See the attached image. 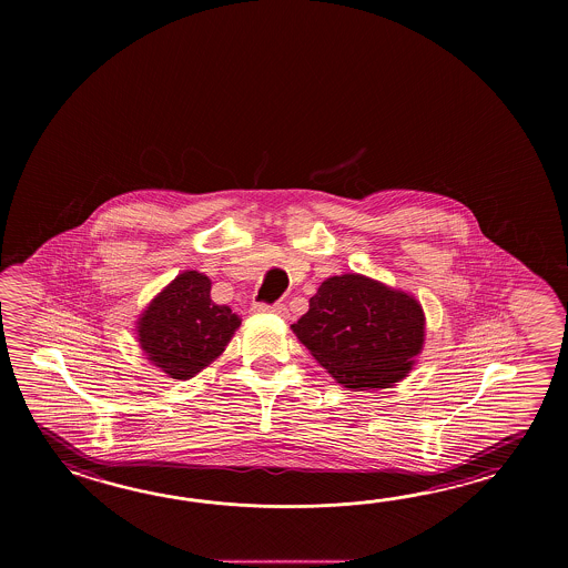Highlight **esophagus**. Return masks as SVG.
<instances>
[{
    "instance_id": "obj_1",
    "label": "esophagus",
    "mask_w": 568,
    "mask_h": 568,
    "mask_svg": "<svg viewBox=\"0 0 568 568\" xmlns=\"http://www.w3.org/2000/svg\"><path fill=\"white\" fill-rule=\"evenodd\" d=\"M252 311L254 313H274L278 314V316H286L288 311H286V306L284 304H264V302H255L254 306H252Z\"/></svg>"
}]
</instances>
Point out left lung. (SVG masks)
<instances>
[{"label": "left lung", "mask_w": 568, "mask_h": 568, "mask_svg": "<svg viewBox=\"0 0 568 568\" xmlns=\"http://www.w3.org/2000/svg\"><path fill=\"white\" fill-rule=\"evenodd\" d=\"M331 377L353 392L396 386L423 353V304L363 274L326 278L290 326Z\"/></svg>", "instance_id": "1"}]
</instances>
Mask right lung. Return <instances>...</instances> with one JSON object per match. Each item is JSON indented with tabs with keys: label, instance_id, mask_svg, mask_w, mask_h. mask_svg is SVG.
<instances>
[{
	"label": "right lung",
	"instance_id": "obj_1",
	"mask_svg": "<svg viewBox=\"0 0 568 568\" xmlns=\"http://www.w3.org/2000/svg\"><path fill=\"white\" fill-rule=\"evenodd\" d=\"M240 325L230 306L211 301V280L186 270L145 306L135 335L148 362L186 382L217 362Z\"/></svg>",
	"mask_w": 568,
	"mask_h": 568
}]
</instances>
